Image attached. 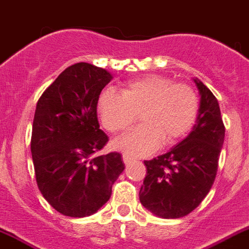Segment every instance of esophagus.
<instances>
[{"label":"esophagus","mask_w":249,"mask_h":249,"mask_svg":"<svg viewBox=\"0 0 249 249\" xmlns=\"http://www.w3.org/2000/svg\"><path fill=\"white\" fill-rule=\"evenodd\" d=\"M123 161H124V163L126 164H130L132 162V159H130L129 156H127V155H123Z\"/></svg>","instance_id":"esophagus-1"}]
</instances>
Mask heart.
I'll return each instance as SVG.
<instances>
[{
  "label": "heart",
  "mask_w": 249,
  "mask_h": 249,
  "mask_svg": "<svg viewBox=\"0 0 249 249\" xmlns=\"http://www.w3.org/2000/svg\"><path fill=\"white\" fill-rule=\"evenodd\" d=\"M97 111L111 134L124 131L140 117L141 125L113 142L129 157L151 155L159 146L174 145L188 135L199 114V98L187 83H174L160 75L127 81L119 93L102 90Z\"/></svg>",
  "instance_id": "heart-1"
}]
</instances>
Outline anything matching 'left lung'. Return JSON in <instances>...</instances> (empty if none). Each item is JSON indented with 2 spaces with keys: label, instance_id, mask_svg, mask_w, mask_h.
<instances>
[{
  "label": "left lung",
  "instance_id": "obj_1",
  "mask_svg": "<svg viewBox=\"0 0 249 249\" xmlns=\"http://www.w3.org/2000/svg\"><path fill=\"white\" fill-rule=\"evenodd\" d=\"M200 106L189 135L164 155L145 161L146 177L140 201L162 219H179L192 213L210 192L219 166L225 125L219 102L198 78Z\"/></svg>",
  "mask_w": 249,
  "mask_h": 249
}]
</instances>
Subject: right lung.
<instances>
[{
  "label": "right lung",
  "instance_id": "right-lung-1",
  "mask_svg": "<svg viewBox=\"0 0 249 249\" xmlns=\"http://www.w3.org/2000/svg\"><path fill=\"white\" fill-rule=\"evenodd\" d=\"M113 76L87 62L67 67L36 103L30 151L36 184L56 211L85 217L101 209L125 166L122 155L98 156L108 142L97 98Z\"/></svg>",
  "mask_w": 249,
  "mask_h": 249
}]
</instances>
